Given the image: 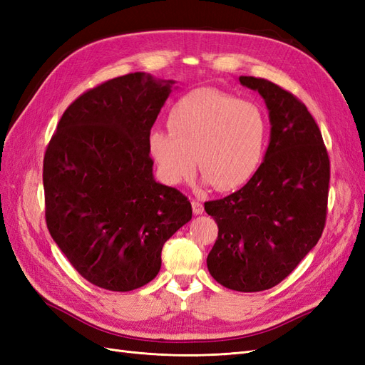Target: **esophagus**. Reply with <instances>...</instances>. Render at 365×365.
Wrapping results in <instances>:
<instances>
[{
  "label": "esophagus",
  "mask_w": 365,
  "mask_h": 365,
  "mask_svg": "<svg viewBox=\"0 0 365 365\" xmlns=\"http://www.w3.org/2000/svg\"><path fill=\"white\" fill-rule=\"evenodd\" d=\"M192 208H193V213L195 215H202L204 213V205H202V202H200V201H192Z\"/></svg>",
  "instance_id": "1"
}]
</instances>
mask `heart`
Wrapping results in <instances>:
<instances>
[{
    "label": "heart",
    "mask_w": 365,
    "mask_h": 365,
    "mask_svg": "<svg viewBox=\"0 0 365 365\" xmlns=\"http://www.w3.org/2000/svg\"><path fill=\"white\" fill-rule=\"evenodd\" d=\"M170 134L153 130L149 152L161 180L180 185L197 170L217 192L244 185L259 169L267 121L257 105L201 88L176 102L168 115Z\"/></svg>",
    "instance_id": "1"
}]
</instances>
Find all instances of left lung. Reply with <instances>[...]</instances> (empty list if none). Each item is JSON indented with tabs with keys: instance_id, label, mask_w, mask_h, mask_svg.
<instances>
[{
	"instance_id": "1",
	"label": "left lung",
	"mask_w": 365,
	"mask_h": 365,
	"mask_svg": "<svg viewBox=\"0 0 365 365\" xmlns=\"http://www.w3.org/2000/svg\"><path fill=\"white\" fill-rule=\"evenodd\" d=\"M239 82L267 103L269 145L240 190L205 202L219 228L207 268L228 289L259 292L288 277L322 237L330 163L304 103L267 79L240 76Z\"/></svg>"
}]
</instances>
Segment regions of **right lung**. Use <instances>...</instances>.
<instances>
[{"label":"right lung","mask_w":365,"mask_h":365,"mask_svg":"<svg viewBox=\"0 0 365 365\" xmlns=\"http://www.w3.org/2000/svg\"><path fill=\"white\" fill-rule=\"evenodd\" d=\"M173 81L115 77L67 108L43 157L46 220L74 269L108 291L157 277L165 240L192 219V205L153 180L150 129Z\"/></svg>","instance_id":"1"}]
</instances>
